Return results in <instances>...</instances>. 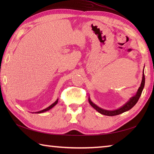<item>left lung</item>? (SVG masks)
Returning a JSON list of instances; mask_svg holds the SVG:
<instances>
[{
    "instance_id": "left-lung-1",
    "label": "left lung",
    "mask_w": 154,
    "mask_h": 154,
    "mask_svg": "<svg viewBox=\"0 0 154 154\" xmlns=\"http://www.w3.org/2000/svg\"><path fill=\"white\" fill-rule=\"evenodd\" d=\"M144 85H145V76H144V73L143 74V77H142V81L141 83V85L139 87V89L138 90V92H137L136 94L134 96L132 97L130 100L128 101V102L126 103L123 106H122L120 109H117L116 110H103L102 109H100L99 106H97L96 104H94L93 103L91 102V100L90 99H89V103L92 106L94 109L97 110L98 112L99 113L104 114V115H106V116H116V115H119L120 114H122L126 111L129 110L130 109H131L135 105V104L138 102L140 96H141L142 92L143 91V87H144Z\"/></svg>"
}]
</instances>
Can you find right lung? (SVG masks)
Returning a JSON list of instances; mask_svg holds the SVG:
<instances>
[{
	"label": "right lung",
	"mask_w": 154,
	"mask_h": 154,
	"mask_svg": "<svg viewBox=\"0 0 154 154\" xmlns=\"http://www.w3.org/2000/svg\"><path fill=\"white\" fill-rule=\"evenodd\" d=\"M57 102H58V99H57L56 101H55V102L54 103L52 104L51 105H50V106H48V108H46V109H44V110H42L39 111V112H35V113H41V112H45V111H47V110H50V109H51V108H53V107H54V106L55 105V104H56L57 103Z\"/></svg>",
	"instance_id": "obj_1"
}]
</instances>
